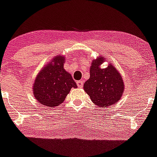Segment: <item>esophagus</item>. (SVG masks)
<instances>
[{"label": "esophagus", "mask_w": 157, "mask_h": 157, "mask_svg": "<svg viewBox=\"0 0 157 157\" xmlns=\"http://www.w3.org/2000/svg\"><path fill=\"white\" fill-rule=\"evenodd\" d=\"M77 86H78L79 88H82V86H83V81L82 80L78 81V82H77Z\"/></svg>", "instance_id": "1"}]
</instances>
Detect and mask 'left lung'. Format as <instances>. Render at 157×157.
Returning <instances> with one entry per match:
<instances>
[{"instance_id":"left-lung-1","label":"left lung","mask_w":157,"mask_h":157,"mask_svg":"<svg viewBox=\"0 0 157 157\" xmlns=\"http://www.w3.org/2000/svg\"><path fill=\"white\" fill-rule=\"evenodd\" d=\"M105 61L101 56L93 60L90 67V78L85 82V91L97 106L107 107L116 104L124 94V85L120 73L109 63L105 69L100 65Z\"/></svg>"}]
</instances>
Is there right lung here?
<instances>
[{"instance_id":"add662e5","label":"right lung","mask_w":157,"mask_h":157,"mask_svg":"<svg viewBox=\"0 0 157 157\" xmlns=\"http://www.w3.org/2000/svg\"><path fill=\"white\" fill-rule=\"evenodd\" d=\"M65 57L53 58L38 73L33 86V97L41 105L54 107L63 103L71 88L77 84L69 72L63 69Z\"/></svg>"}]
</instances>
